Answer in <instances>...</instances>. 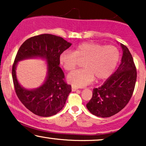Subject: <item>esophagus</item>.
<instances>
[{
	"label": "esophagus",
	"mask_w": 146,
	"mask_h": 146,
	"mask_svg": "<svg viewBox=\"0 0 146 146\" xmlns=\"http://www.w3.org/2000/svg\"><path fill=\"white\" fill-rule=\"evenodd\" d=\"M71 89H72V90H73V91H75L76 90H78V88H77V87H75V86H72Z\"/></svg>",
	"instance_id": "1"
}]
</instances>
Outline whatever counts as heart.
I'll list each match as a JSON object with an SVG mask.
<instances>
[{"instance_id": "1", "label": "heart", "mask_w": 146, "mask_h": 146, "mask_svg": "<svg viewBox=\"0 0 146 146\" xmlns=\"http://www.w3.org/2000/svg\"><path fill=\"white\" fill-rule=\"evenodd\" d=\"M120 53L114 46H104L98 43L83 42L74 52L65 51L60 57V64L66 71H72L79 62L84 61V68L70 73L67 80L75 87H82L94 80H104L113 74L118 64Z\"/></svg>"}]
</instances>
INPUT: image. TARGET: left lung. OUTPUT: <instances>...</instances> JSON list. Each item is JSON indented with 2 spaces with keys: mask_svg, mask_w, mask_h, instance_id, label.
<instances>
[{
  "mask_svg": "<svg viewBox=\"0 0 146 146\" xmlns=\"http://www.w3.org/2000/svg\"><path fill=\"white\" fill-rule=\"evenodd\" d=\"M123 49L121 64L117 71L102 86L93 90V96L86 107L93 115L109 117L123 109L130 101L137 80V69L128 48Z\"/></svg>",
  "mask_w": 146,
  "mask_h": 146,
  "instance_id": "1",
  "label": "left lung"
}]
</instances>
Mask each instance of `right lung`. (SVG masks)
<instances>
[{
	"mask_svg": "<svg viewBox=\"0 0 146 146\" xmlns=\"http://www.w3.org/2000/svg\"><path fill=\"white\" fill-rule=\"evenodd\" d=\"M71 44L62 37L41 34L31 37L19 48L12 66V78L18 99L35 115L50 117L62 109L71 91V86L64 80V73L60 67V57ZM44 58L48 61V76L39 88L27 90L18 83L15 75L18 61L31 57Z\"/></svg>",
	"mask_w": 146,
	"mask_h": 146,
	"instance_id": "obj_1",
	"label": "right lung"
}]
</instances>
